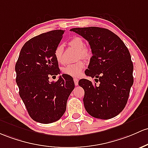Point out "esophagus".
<instances>
[{"mask_svg":"<svg viewBox=\"0 0 148 148\" xmlns=\"http://www.w3.org/2000/svg\"><path fill=\"white\" fill-rule=\"evenodd\" d=\"M74 84H75V86H78V84H79V80H78L77 79H76V78H74Z\"/></svg>","mask_w":148,"mask_h":148,"instance_id":"obj_1","label":"esophagus"}]
</instances>
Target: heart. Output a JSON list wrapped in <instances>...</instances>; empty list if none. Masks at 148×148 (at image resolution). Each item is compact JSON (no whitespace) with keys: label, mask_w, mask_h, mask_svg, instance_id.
<instances>
[{"label":"heart","mask_w":148,"mask_h":148,"mask_svg":"<svg viewBox=\"0 0 148 148\" xmlns=\"http://www.w3.org/2000/svg\"><path fill=\"white\" fill-rule=\"evenodd\" d=\"M69 45L72 48L79 50V56L83 58H87L90 56V51L86 48V43L83 38L79 36L73 37L69 41ZM54 56L58 63H64V57H63V45L59 44L57 45L55 49ZM84 68V63L82 61L72 64H66L62 66V71L64 74L72 77H78L82 74L83 69Z\"/></svg>","instance_id":"1"}]
</instances>
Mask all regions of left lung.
Instances as JSON below:
<instances>
[{
    "mask_svg": "<svg viewBox=\"0 0 148 148\" xmlns=\"http://www.w3.org/2000/svg\"><path fill=\"white\" fill-rule=\"evenodd\" d=\"M88 41L92 56L86 75L95 82L79 80L84 90V107L95 118L109 119L124 110L134 84V65L127 47L109 29L90 27L70 29Z\"/></svg>",
    "mask_w": 148,
    "mask_h": 148,
    "instance_id": "left-lung-1",
    "label": "left lung"
}]
</instances>
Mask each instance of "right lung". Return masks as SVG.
<instances>
[{"label": "right lung", "instance_id": "right-lung-1", "mask_svg": "<svg viewBox=\"0 0 148 148\" xmlns=\"http://www.w3.org/2000/svg\"><path fill=\"white\" fill-rule=\"evenodd\" d=\"M63 34V30H53L31 38L21 49L15 64L19 96L31 118L41 124L60 119L74 88L73 78L66 74L56 82L48 80L60 72L54 51Z\"/></svg>", "mask_w": 148, "mask_h": 148}]
</instances>
